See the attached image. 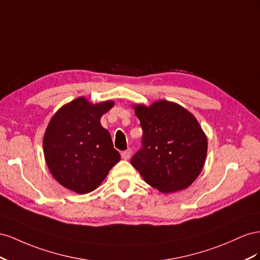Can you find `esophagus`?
Here are the masks:
<instances>
[{
  "label": "esophagus",
  "instance_id": "obj_1",
  "mask_svg": "<svg viewBox=\"0 0 260 260\" xmlns=\"http://www.w3.org/2000/svg\"><path fill=\"white\" fill-rule=\"evenodd\" d=\"M131 150L128 149V150H124V151H122V153H121V155H122V158L124 159V160H127V159H129L131 158Z\"/></svg>",
  "mask_w": 260,
  "mask_h": 260
}]
</instances>
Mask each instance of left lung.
Here are the masks:
<instances>
[{"label": "left lung", "instance_id": "8db88e82", "mask_svg": "<svg viewBox=\"0 0 260 260\" xmlns=\"http://www.w3.org/2000/svg\"><path fill=\"white\" fill-rule=\"evenodd\" d=\"M143 128L142 147L132 166L150 186L162 192L187 188L202 172L207 138L195 116L173 102L136 106Z\"/></svg>", "mask_w": 260, "mask_h": 260}]
</instances>
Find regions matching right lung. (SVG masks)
Here are the masks:
<instances>
[{
  "label": "right lung",
  "instance_id": "right-lung-1",
  "mask_svg": "<svg viewBox=\"0 0 260 260\" xmlns=\"http://www.w3.org/2000/svg\"><path fill=\"white\" fill-rule=\"evenodd\" d=\"M112 101L92 105L80 97L57 111L43 137L50 172L64 187L87 194L97 188L121 160L100 118Z\"/></svg>",
  "mask_w": 260,
  "mask_h": 260
}]
</instances>
